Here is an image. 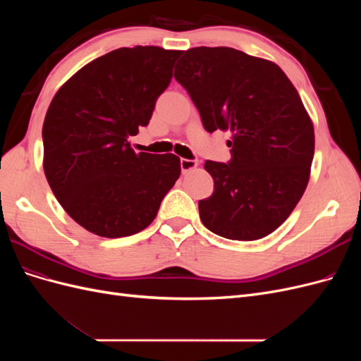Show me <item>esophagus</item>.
<instances>
[{
  "label": "esophagus",
  "mask_w": 361,
  "mask_h": 361,
  "mask_svg": "<svg viewBox=\"0 0 361 361\" xmlns=\"http://www.w3.org/2000/svg\"><path fill=\"white\" fill-rule=\"evenodd\" d=\"M197 166H199V162L195 161V159H187V158H182V159H180L182 173H188V171L194 170Z\"/></svg>",
  "instance_id": "obj_1"
}]
</instances>
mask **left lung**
Segmentation results:
<instances>
[{
	"mask_svg": "<svg viewBox=\"0 0 361 361\" xmlns=\"http://www.w3.org/2000/svg\"><path fill=\"white\" fill-rule=\"evenodd\" d=\"M174 78L207 133L228 129L231 161H206L211 197L200 220L218 236L255 241L285 223L307 187L314 154L312 120L276 63L227 47L183 52Z\"/></svg>",
	"mask_w": 361,
	"mask_h": 361,
	"instance_id": "8db88e82",
	"label": "left lung"
}]
</instances>
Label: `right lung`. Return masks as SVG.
I'll return each mask as SVG.
<instances>
[{
	"mask_svg": "<svg viewBox=\"0 0 361 361\" xmlns=\"http://www.w3.org/2000/svg\"><path fill=\"white\" fill-rule=\"evenodd\" d=\"M180 51L118 48L64 82L43 122V170L71 218L97 236L138 233L155 220L180 174L173 154H135Z\"/></svg>",
	"mask_w": 361,
	"mask_h": 361,
	"instance_id": "obj_1",
	"label": "right lung"
}]
</instances>
